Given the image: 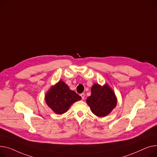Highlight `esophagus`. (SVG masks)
<instances>
[{
  "mask_svg": "<svg viewBox=\"0 0 157 157\" xmlns=\"http://www.w3.org/2000/svg\"><path fill=\"white\" fill-rule=\"evenodd\" d=\"M80 96H81V98H82V99H84V98H85V94H84V93H82V94H80Z\"/></svg>",
  "mask_w": 157,
  "mask_h": 157,
  "instance_id": "34e87169",
  "label": "esophagus"
}]
</instances>
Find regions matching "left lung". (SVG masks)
Segmentation results:
<instances>
[{
    "label": "left lung",
    "mask_w": 157,
    "mask_h": 157,
    "mask_svg": "<svg viewBox=\"0 0 157 157\" xmlns=\"http://www.w3.org/2000/svg\"><path fill=\"white\" fill-rule=\"evenodd\" d=\"M86 102L96 116L105 117L116 107L117 98L113 90L106 83L103 86L95 83L91 87V95L87 98Z\"/></svg>",
    "instance_id": "left-lung-1"
}]
</instances>
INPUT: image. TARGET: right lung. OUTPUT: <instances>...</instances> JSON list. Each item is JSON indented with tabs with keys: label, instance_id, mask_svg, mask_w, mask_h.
<instances>
[{
	"label": "right lung",
	"instance_id": "1",
	"mask_svg": "<svg viewBox=\"0 0 157 157\" xmlns=\"http://www.w3.org/2000/svg\"><path fill=\"white\" fill-rule=\"evenodd\" d=\"M80 99L81 97L71 90L63 80L52 86L45 95L46 104L58 115L66 113L73 103Z\"/></svg>",
	"mask_w": 157,
	"mask_h": 157
}]
</instances>
